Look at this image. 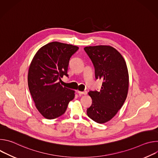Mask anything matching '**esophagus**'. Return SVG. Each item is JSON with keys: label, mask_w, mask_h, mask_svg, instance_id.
I'll return each mask as SVG.
<instances>
[{"label": "esophagus", "mask_w": 158, "mask_h": 158, "mask_svg": "<svg viewBox=\"0 0 158 158\" xmlns=\"http://www.w3.org/2000/svg\"><path fill=\"white\" fill-rule=\"evenodd\" d=\"M77 93L79 94H84V95H86L87 94V91H83V92H82V91H77Z\"/></svg>", "instance_id": "obj_1"}]
</instances>
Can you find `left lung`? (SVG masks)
<instances>
[{"instance_id":"1","label":"left lung","mask_w":158,"mask_h":158,"mask_svg":"<svg viewBox=\"0 0 158 158\" xmlns=\"http://www.w3.org/2000/svg\"><path fill=\"white\" fill-rule=\"evenodd\" d=\"M95 69L96 79L103 81L99 91L88 93L92 105L87 109V116L102 124L110 121L123 106L127 95L129 74L122 55L109 46L84 48Z\"/></svg>"}]
</instances>
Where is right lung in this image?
Returning <instances> with one entry per match:
<instances>
[{
  "mask_svg": "<svg viewBox=\"0 0 158 158\" xmlns=\"http://www.w3.org/2000/svg\"><path fill=\"white\" fill-rule=\"evenodd\" d=\"M79 49L71 44L50 42L34 56L28 73V86L35 107L46 119L62 116L75 96L73 90L63 87L60 82L68 77L70 58Z\"/></svg>",
  "mask_w": 158,
  "mask_h": 158,
  "instance_id": "add662e5",
  "label": "right lung"
}]
</instances>
